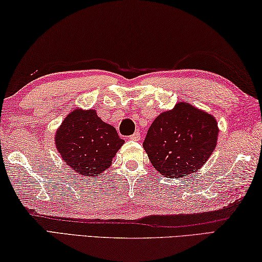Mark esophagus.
Wrapping results in <instances>:
<instances>
[{
	"mask_svg": "<svg viewBox=\"0 0 262 262\" xmlns=\"http://www.w3.org/2000/svg\"><path fill=\"white\" fill-rule=\"evenodd\" d=\"M130 139H131V140H135V141H138V140H140V132H139V131L135 132L134 135H131V136H130Z\"/></svg>",
	"mask_w": 262,
	"mask_h": 262,
	"instance_id": "34e87169",
	"label": "esophagus"
}]
</instances>
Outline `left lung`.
Listing matches in <instances>:
<instances>
[{"instance_id":"obj_1","label":"left lung","mask_w":262,"mask_h":262,"mask_svg":"<svg viewBox=\"0 0 262 262\" xmlns=\"http://www.w3.org/2000/svg\"><path fill=\"white\" fill-rule=\"evenodd\" d=\"M217 135V123L212 115L180 102L155 118L143 146L161 175L184 177L198 170L210 158Z\"/></svg>"}]
</instances>
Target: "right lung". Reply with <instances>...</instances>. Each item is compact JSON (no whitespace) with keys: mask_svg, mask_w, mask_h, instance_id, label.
<instances>
[{"mask_svg":"<svg viewBox=\"0 0 262 262\" xmlns=\"http://www.w3.org/2000/svg\"><path fill=\"white\" fill-rule=\"evenodd\" d=\"M55 143L63 161L82 176H99L112 164L124 144L116 128L102 122L96 112L72 110L56 132Z\"/></svg>","mask_w":262,"mask_h":262,"instance_id":"add662e5","label":"right lung"}]
</instances>
